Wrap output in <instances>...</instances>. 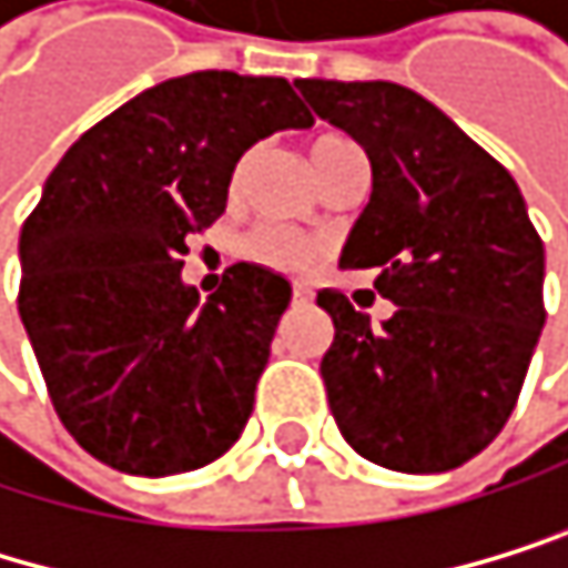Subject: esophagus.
<instances>
[{"label": "esophagus", "mask_w": 568, "mask_h": 568, "mask_svg": "<svg viewBox=\"0 0 568 568\" xmlns=\"http://www.w3.org/2000/svg\"><path fill=\"white\" fill-rule=\"evenodd\" d=\"M311 300H314L311 286H303V282H296V286H293V303H296V307H303V303H311Z\"/></svg>", "instance_id": "1"}]
</instances>
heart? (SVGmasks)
I'll list each match as a JSON object with an SVG mask.
<instances>
[{
  "mask_svg": "<svg viewBox=\"0 0 568 568\" xmlns=\"http://www.w3.org/2000/svg\"><path fill=\"white\" fill-rule=\"evenodd\" d=\"M342 145H348V139L342 135H317L311 142V163L314 170L332 156L335 150H342ZM244 166H236L233 174V191L244 184ZM244 254L251 261H257V265L265 268H275V272H307L314 261L321 257V244L314 241V236L307 233H296V230H286V226H261L247 236L244 244Z\"/></svg>",
  "mask_w": 568,
  "mask_h": 568,
  "instance_id": "1",
  "label": "heart"
}]
</instances>
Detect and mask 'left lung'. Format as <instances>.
<instances>
[{"label":"left lung","mask_w":568,"mask_h":568,"mask_svg":"<svg viewBox=\"0 0 568 568\" xmlns=\"http://www.w3.org/2000/svg\"><path fill=\"white\" fill-rule=\"evenodd\" d=\"M317 118L353 135L373 170L342 268H377L381 327L317 293L335 342L321 359L335 423L359 457L429 475L499 436L545 327V244L509 170L398 83L296 79Z\"/></svg>","instance_id":"8db88e82"}]
</instances>
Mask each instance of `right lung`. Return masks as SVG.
<instances>
[{
    "instance_id": "add662e5",
    "label": "right lung",
    "mask_w": 568,
    "mask_h": 568,
    "mask_svg": "<svg viewBox=\"0 0 568 568\" xmlns=\"http://www.w3.org/2000/svg\"><path fill=\"white\" fill-rule=\"evenodd\" d=\"M278 75L187 72L79 135L20 233V321L72 439L124 475H178L244 433L290 282L226 268L184 286L187 236L226 209L257 139L311 129Z\"/></svg>"
}]
</instances>
